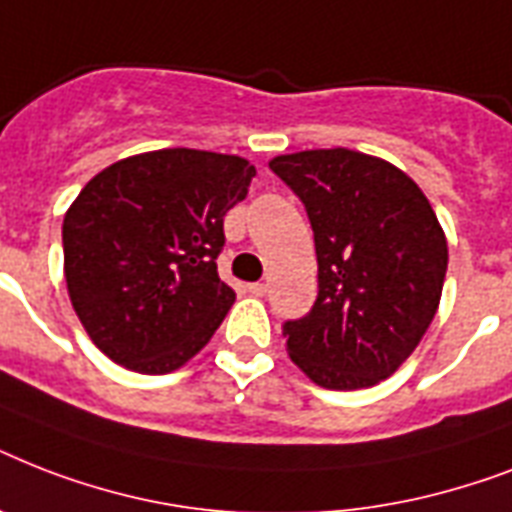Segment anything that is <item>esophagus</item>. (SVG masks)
Segmentation results:
<instances>
[{
    "instance_id": "1",
    "label": "esophagus",
    "mask_w": 512,
    "mask_h": 512,
    "mask_svg": "<svg viewBox=\"0 0 512 512\" xmlns=\"http://www.w3.org/2000/svg\"><path fill=\"white\" fill-rule=\"evenodd\" d=\"M249 295H255V297H263L265 292H268V287H265L263 281H255V284H249Z\"/></svg>"
}]
</instances>
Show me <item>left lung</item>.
Masks as SVG:
<instances>
[{"label": "left lung", "mask_w": 512, "mask_h": 512, "mask_svg": "<svg viewBox=\"0 0 512 512\" xmlns=\"http://www.w3.org/2000/svg\"><path fill=\"white\" fill-rule=\"evenodd\" d=\"M305 204L319 297L287 321L292 361L329 390L372 388L420 345L438 311L449 249L412 177L377 156L319 148L268 164Z\"/></svg>", "instance_id": "1"}]
</instances>
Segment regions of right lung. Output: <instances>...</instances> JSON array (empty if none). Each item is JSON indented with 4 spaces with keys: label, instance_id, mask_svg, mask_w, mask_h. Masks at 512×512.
Masks as SVG:
<instances>
[{
    "label": "right lung",
    "instance_id": "add662e5",
    "mask_svg": "<svg viewBox=\"0 0 512 512\" xmlns=\"http://www.w3.org/2000/svg\"><path fill=\"white\" fill-rule=\"evenodd\" d=\"M241 156L162 148L111 164L63 217L68 297L119 366L167 374L199 353L236 300L217 276L223 217L249 191Z\"/></svg>",
    "mask_w": 512,
    "mask_h": 512
}]
</instances>
